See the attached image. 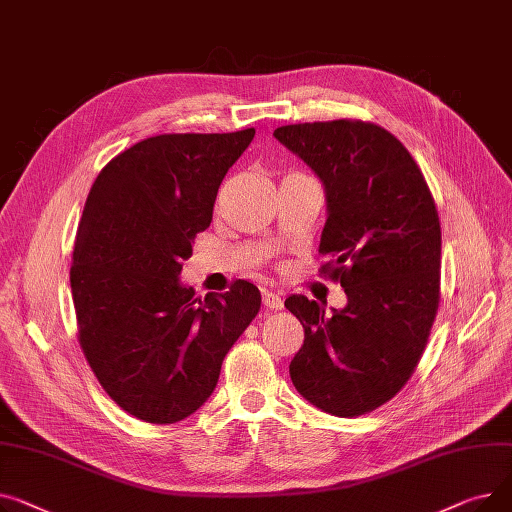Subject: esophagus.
Wrapping results in <instances>:
<instances>
[{
    "label": "esophagus",
    "mask_w": 512,
    "mask_h": 512,
    "mask_svg": "<svg viewBox=\"0 0 512 512\" xmlns=\"http://www.w3.org/2000/svg\"><path fill=\"white\" fill-rule=\"evenodd\" d=\"M262 304L268 310H283V297L279 293H273V291H264L262 293Z\"/></svg>",
    "instance_id": "1"
}]
</instances>
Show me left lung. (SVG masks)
Segmentation results:
<instances>
[{"mask_svg": "<svg viewBox=\"0 0 512 512\" xmlns=\"http://www.w3.org/2000/svg\"><path fill=\"white\" fill-rule=\"evenodd\" d=\"M275 138L324 186L322 273L347 295L330 316L304 295L285 299L306 333L289 374L314 407L364 415L399 393L426 349L440 302L438 210L409 150L376 124H293Z\"/></svg>", "mask_w": 512, "mask_h": 512, "instance_id": "obj_1", "label": "left lung"}]
</instances>
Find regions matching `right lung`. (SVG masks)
Masks as SVG:
<instances>
[{"mask_svg":"<svg viewBox=\"0 0 512 512\" xmlns=\"http://www.w3.org/2000/svg\"><path fill=\"white\" fill-rule=\"evenodd\" d=\"M254 134L146 138L111 159L86 198L70 268L78 341L105 393L142 422L175 424L202 407L260 310L248 281L204 297L179 281Z\"/></svg>","mask_w":512,"mask_h":512,"instance_id":"add662e5","label":"right lung"}]
</instances>
